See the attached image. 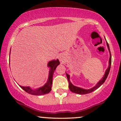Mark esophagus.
Masks as SVG:
<instances>
[{
	"label": "esophagus",
	"instance_id": "obj_1",
	"mask_svg": "<svg viewBox=\"0 0 121 121\" xmlns=\"http://www.w3.org/2000/svg\"><path fill=\"white\" fill-rule=\"evenodd\" d=\"M59 59L60 61L61 62V63H62V62H64V61H65V57H64V56L63 55H60L59 57Z\"/></svg>",
	"mask_w": 121,
	"mask_h": 121
}]
</instances>
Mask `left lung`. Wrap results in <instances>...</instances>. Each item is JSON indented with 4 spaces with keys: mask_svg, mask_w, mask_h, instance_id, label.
<instances>
[{
    "mask_svg": "<svg viewBox=\"0 0 121 121\" xmlns=\"http://www.w3.org/2000/svg\"><path fill=\"white\" fill-rule=\"evenodd\" d=\"M105 40H106V39H105ZM106 44H107V46H108V50H109V53H110V58L109 60V66H108V68H107L106 71H105V73L103 77H102V78L97 83V84L95 85L94 87H91V88L89 89H85L81 88V87H77V86H76L73 85L70 81V76L66 73V77H67L68 80V82H69V88L70 91H72L73 93H74L78 94H88V93H90L92 92V91H95V90L97 89L98 87H100L101 86L104 84V82L105 81V80H106L107 77H108V74H109L110 69V67H111V64H112V56H111V53H110V51L109 45V44H108V42H107V41H106Z\"/></svg>",
    "mask_w": 121,
    "mask_h": 121,
    "instance_id": "left-lung-1",
    "label": "left lung"
}]
</instances>
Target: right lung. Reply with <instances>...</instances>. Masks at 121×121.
<instances>
[{"mask_svg": "<svg viewBox=\"0 0 121 121\" xmlns=\"http://www.w3.org/2000/svg\"><path fill=\"white\" fill-rule=\"evenodd\" d=\"M10 62V61H9ZM60 64V61L58 59L53 60L50 61L48 63V66L49 67V72L48 78L47 82L44 84V86L37 89H32L30 86H22L19 85L22 89H23L24 91L28 93L35 95H44L45 94L49 93L52 89V85L53 80V75L54 74L55 69L57 66Z\"/></svg>", "mask_w": 121, "mask_h": 121, "instance_id": "right-lung-1", "label": "right lung"}]
</instances>
